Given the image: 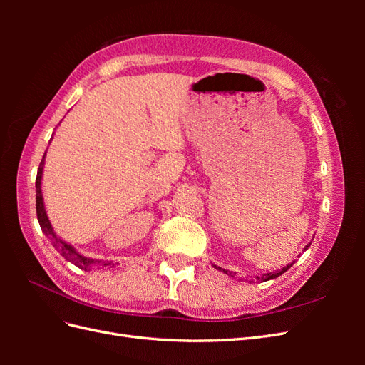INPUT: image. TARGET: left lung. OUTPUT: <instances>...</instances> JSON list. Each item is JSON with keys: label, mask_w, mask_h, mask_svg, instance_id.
Returning <instances> with one entry per match:
<instances>
[{"label": "left lung", "mask_w": 365, "mask_h": 365, "mask_svg": "<svg viewBox=\"0 0 365 365\" xmlns=\"http://www.w3.org/2000/svg\"><path fill=\"white\" fill-rule=\"evenodd\" d=\"M309 247H311V244L304 247V251H306ZM292 264H294V262L289 263V264H286L284 268H282V269H279V271H275V272L263 274V275H260V277L257 275L256 280H259V282H268V280H272V279H277V277H280V275H282L283 272L288 271V269L292 267ZM213 267H215V269H217V271H220V272H224V274H227V275H231V277H235V275H236V272H230V271H227V269H222L220 267H216V264H213ZM250 283H252V280H250Z\"/></svg>", "instance_id": "obj_1"}]
</instances>
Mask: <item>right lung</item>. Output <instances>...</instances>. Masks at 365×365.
<instances>
[{
    "instance_id": "1",
    "label": "right lung",
    "mask_w": 365,
    "mask_h": 365,
    "mask_svg": "<svg viewBox=\"0 0 365 365\" xmlns=\"http://www.w3.org/2000/svg\"><path fill=\"white\" fill-rule=\"evenodd\" d=\"M43 164H46V155H43L42 160H41V164H39V168H38V175H36V215H38V220H39V225H41V230L43 231V235H46L51 240L53 247L56 248L68 262L76 264L77 268H81L83 271H90L93 268H96V267H103V268L114 267L113 262L96 260V259H90V257L82 256V254H79V252L76 251L74 247L67 244V242L62 240L56 233H54V230L51 227V222H50V219H48L47 212H46V205H43L42 189H41Z\"/></svg>"
}]
</instances>
